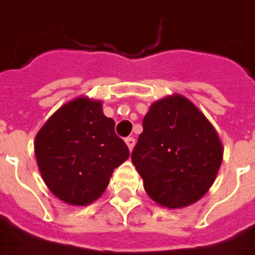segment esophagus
<instances>
[{
	"instance_id": "1",
	"label": "esophagus",
	"mask_w": 255,
	"mask_h": 255,
	"mask_svg": "<svg viewBox=\"0 0 255 255\" xmlns=\"http://www.w3.org/2000/svg\"><path fill=\"white\" fill-rule=\"evenodd\" d=\"M126 143H127L128 149H129V150H132L133 146H135V138H132V136H128V138H126Z\"/></svg>"
}]
</instances>
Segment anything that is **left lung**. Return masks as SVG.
Returning <instances> with one entry per match:
<instances>
[{"label": "left lung", "instance_id": "8db88e82", "mask_svg": "<svg viewBox=\"0 0 255 255\" xmlns=\"http://www.w3.org/2000/svg\"><path fill=\"white\" fill-rule=\"evenodd\" d=\"M142 127L131 160L150 199L181 208L206 195L224 153L206 116L189 99L174 95L153 103Z\"/></svg>", "mask_w": 255, "mask_h": 255}]
</instances>
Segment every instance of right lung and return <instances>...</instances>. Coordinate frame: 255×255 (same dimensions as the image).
<instances>
[{
    "mask_svg": "<svg viewBox=\"0 0 255 255\" xmlns=\"http://www.w3.org/2000/svg\"><path fill=\"white\" fill-rule=\"evenodd\" d=\"M44 182L60 200L85 206L108 188L112 172L129 156L102 102L77 98L55 112L35 136Z\"/></svg>",
    "mask_w": 255,
    "mask_h": 255,
    "instance_id": "add662e5",
    "label": "right lung"
}]
</instances>
